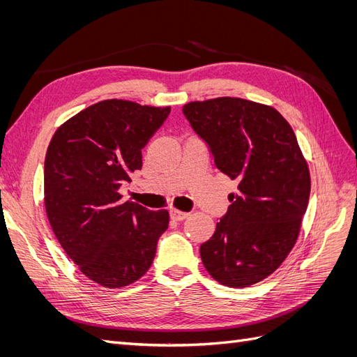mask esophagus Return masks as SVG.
<instances>
[{
  "label": "esophagus",
  "instance_id": "1",
  "mask_svg": "<svg viewBox=\"0 0 357 357\" xmlns=\"http://www.w3.org/2000/svg\"><path fill=\"white\" fill-rule=\"evenodd\" d=\"M169 214H171V219H174V220H177V222H180V220H183V219H186L188 215H189V213L180 211V210H176V208H172V210L169 211Z\"/></svg>",
  "mask_w": 357,
  "mask_h": 357
}]
</instances>
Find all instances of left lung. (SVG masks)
Here are the masks:
<instances>
[{
	"label": "left lung",
	"mask_w": 357,
	"mask_h": 357,
	"mask_svg": "<svg viewBox=\"0 0 357 357\" xmlns=\"http://www.w3.org/2000/svg\"><path fill=\"white\" fill-rule=\"evenodd\" d=\"M214 164L238 192L201 244L202 264L220 284L247 287L271 275L294 248L311 180L296 135L274 107L220 96L185 104Z\"/></svg>",
	"instance_id": "left-lung-1"
}]
</instances>
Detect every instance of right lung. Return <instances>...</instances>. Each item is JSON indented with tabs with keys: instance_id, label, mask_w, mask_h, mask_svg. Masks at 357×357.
<instances>
[{
	"instance_id": "obj_1",
	"label": "right lung",
	"mask_w": 357,
	"mask_h": 357,
	"mask_svg": "<svg viewBox=\"0 0 357 357\" xmlns=\"http://www.w3.org/2000/svg\"><path fill=\"white\" fill-rule=\"evenodd\" d=\"M171 107L126 100L92 104L53 134L45 160V207L55 236L92 282L123 287L146 274L167 210L122 201L119 189L142 169V150Z\"/></svg>"
}]
</instances>
